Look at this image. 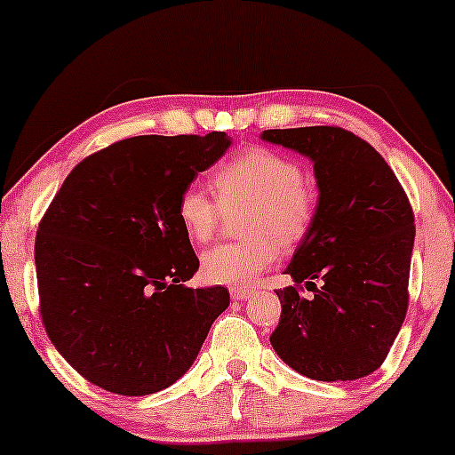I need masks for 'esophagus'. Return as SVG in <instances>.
<instances>
[{
	"instance_id": "34e87169",
	"label": "esophagus",
	"mask_w": 455,
	"mask_h": 455,
	"mask_svg": "<svg viewBox=\"0 0 455 455\" xmlns=\"http://www.w3.org/2000/svg\"><path fill=\"white\" fill-rule=\"evenodd\" d=\"M254 291L252 289H245V286H231V297L235 301H242V299H248L250 295H252Z\"/></svg>"
}]
</instances>
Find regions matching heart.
<instances>
[{"label":"heart","mask_w":455,"mask_h":455,"mask_svg":"<svg viewBox=\"0 0 455 455\" xmlns=\"http://www.w3.org/2000/svg\"><path fill=\"white\" fill-rule=\"evenodd\" d=\"M213 190L222 207L248 205L243 242L220 243L203 252L201 274L212 284L242 286L269 267L280 248H295L310 233L316 195L291 156L252 145L224 162L213 173ZM220 206L205 188L192 184L177 198V220L195 243L213 237Z\"/></svg>","instance_id":"obj_1"}]
</instances>
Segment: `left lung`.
Segmentation results:
<instances>
[{
    "label": "left lung",
    "instance_id": "left-lung-1",
    "mask_svg": "<svg viewBox=\"0 0 455 455\" xmlns=\"http://www.w3.org/2000/svg\"><path fill=\"white\" fill-rule=\"evenodd\" d=\"M260 139L306 156L318 188L315 222L284 271L295 286L275 291L282 315L271 347L307 379L368 377L387 357L409 306V198L383 156L348 130H263ZM301 281L315 298L299 295Z\"/></svg>",
    "mask_w": 455,
    "mask_h": 455
}]
</instances>
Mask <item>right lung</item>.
Wrapping results in <instances>:
<instances>
[{
  "label": "right lung",
  "instance_id": "right-lung-1",
  "mask_svg": "<svg viewBox=\"0 0 455 455\" xmlns=\"http://www.w3.org/2000/svg\"><path fill=\"white\" fill-rule=\"evenodd\" d=\"M231 148L227 132L124 139L72 169L36 235L40 315L72 368L119 395L171 387L195 363L224 286L198 269L177 220L181 190Z\"/></svg>",
  "mask_w": 455,
  "mask_h": 455
}]
</instances>
